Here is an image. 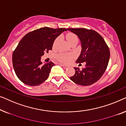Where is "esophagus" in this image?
Returning a JSON list of instances; mask_svg holds the SVG:
<instances>
[{
	"instance_id": "1",
	"label": "esophagus",
	"mask_w": 126,
	"mask_h": 126,
	"mask_svg": "<svg viewBox=\"0 0 126 126\" xmlns=\"http://www.w3.org/2000/svg\"><path fill=\"white\" fill-rule=\"evenodd\" d=\"M61 65H62V66H63L64 68H68V67H69L68 65H65V64H61Z\"/></svg>"
}]
</instances>
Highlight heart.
Masks as SVG:
<instances>
[{
    "label": "heart",
    "instance_id": "1",
    "mask_svg": "<svg viewBox=\"0 0 126 126\" xmlns=\"http://www.w3.org/2000/svg\"><path fill=\"white\" fill-rule=\"evenodd\" d=\"M77 36H76L75 34L72 33H68L67 35V39L68 40L69 43L75 39H77ZM57 59L58 61H59L61 62L64 63H68L70 62L71 60L72 56L71 55L68 54H63V53H61V54H58L57 55Z\"/></svg>",
    "mask_w": 126,
    "mask_h": 126
}]
</instances>
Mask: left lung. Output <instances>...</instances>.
I'll list each match as a JSON object with an SVG mask.
<instances>
[{
    "mask_svg": "<svg viewBox=\"0 0 126 126\" xmlns=\"http://www.w3.org/2000/svg\"><path fill=\"white\" fill-rule=\"evenodd\" d=\"M80 39L81 49L76 62L86 63L80 70L74 67L75 73L70 79L81 86H90L98 81L107 68L110 53L109 47L100 34L93 30L86 28H67Z\"/></svg>",
    "mask_w": 126,
    "mask_h": 126,
    "instance_id": "1",
    "label": "left lung"
}]
</instances>
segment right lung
<instances>
[{"label":"right lung","mask_w":126,"mask_h":126,"mask_svg":"<svg viewBox=\"0 0 126 126\" xmlns=\"http://www.w3.org/2000/svg\"><path fill=\"white\" fill-rule=\"evenodd\" d=\"M67 29L43 27L26 34L12 54V64L17 78L24 84L38 86L49 77L55 64H43L41 58L45 52L52 50L55 40Z\"/></svg>","instance_id":"add662e5"}]
</instances>
